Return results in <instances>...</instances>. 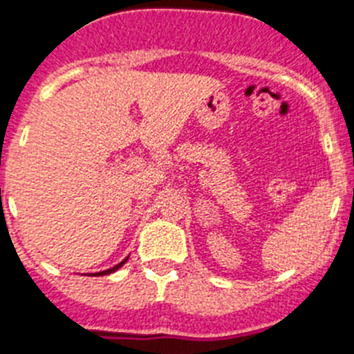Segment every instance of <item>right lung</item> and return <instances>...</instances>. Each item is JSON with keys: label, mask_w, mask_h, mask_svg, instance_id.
Instances as JSON below:
<instances>
[{"label": "right lung", "mask_w": 354, "mask_h": 354, "mask_svg": "<svg viewBox=\"0 0 354 354\" xmlns=\"http://www.w3.org/2000/svg\"><path fill=\"white\" fill-rule=\"evenodd\" d=\"M127 259H129V257H126V259H124V261H120V263H118L117 266H113V268H109V270H102V272H97V273H93V275H95V277H100V275H108V273L117 272V270L120 268V266H124V264H126Z\"/></svg>", "instance_id": "right-lung-1"}]
</instances>
